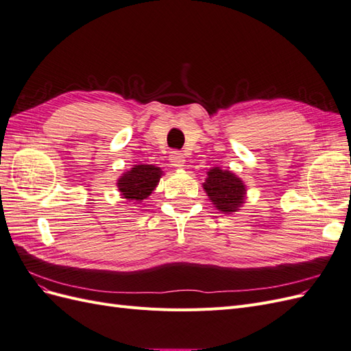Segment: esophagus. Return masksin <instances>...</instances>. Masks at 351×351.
Segmentation results:
<instances>
[{"instance_id": "obj_1", "label": "esophagus", "mask_w": 351, "mask_h": 351, "mask_svg": "<svg viewBox=\"0 0 351 351\" xmlns=\"http://www.w3.org/2000/svg\"><path fill=\"white\" fill-rule=\"evenodd\" d=\"M169 162H171L173 167H184V155L180 154L178 151H173L171 155H169Z\"/></svg>"}]
</instances>
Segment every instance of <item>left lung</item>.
<instances>
[{
    "label": "left lung",
    "instance_id": "left-lung-1",
    "mask_svg": "<svg viewBox=\"0 0 351 351\" xmlns=\"http://www.w3.org/2000/svg\"><path fill=\"white\" fill-rule=\"evenodd\" d=\"M209 200L222 214L237 212L246 199V186L243 180L228 169L210 168L204 183Z\"/></svg>",
    "mask_w": 351,
    "mask_h": 351
}]
</instances>
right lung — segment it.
<instances>
[{"instance_id":"obj_1","label":"right lung","mask_w":351,"mask_h":351,"mask_svg":"<svg viewBox=\"0 0 351 351\" xmlns=\"http://www.w3.org/2000/svg\"><path fill=\"white\" fill-rule=\"evenodd\" d=\"M162 171L155 165H133L132 169L125 171L117 182L120 195L127 202L141 204L146 197H149L159 183Z\"/></svg>"}]
</instances>
